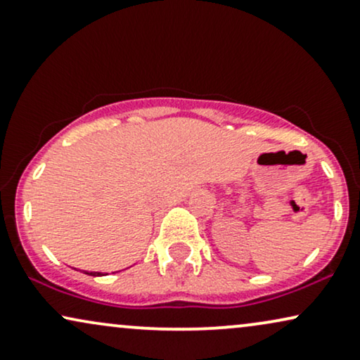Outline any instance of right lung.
<instances>
[{"instance_id":"1","label":"right lung","mask_w":360,"mask_h":360,"mask_svg":"<svg viewBox=\"0 0 360 360\" xmlns=\"http://www.w3.org/2000/svg\"><path fill=\"white\" fill-rule=\"evenodd\" d=\"M85 274H88V275H95V277H96V275H103V274H100V272H85Z\"/></svg>"}]
</instances>
